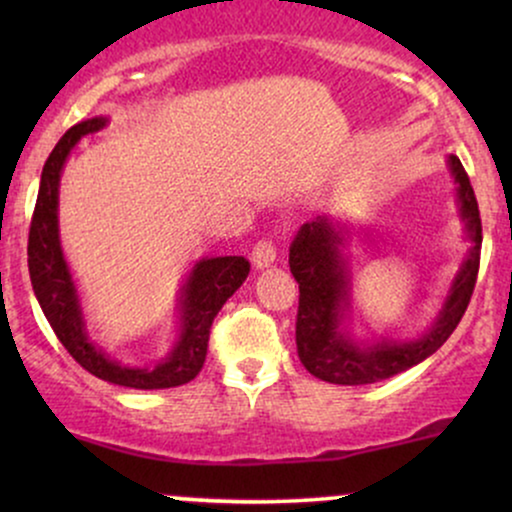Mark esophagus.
I'll return each instance as SVG.
<instances>
[{
  "label": "esophagus",
  "instance_id": "34e87169",
  "mask_svg": "<svg viewBox=\"0 0 512 512\" xmlns=\"http://www.w3.org/2000/svg\"><path fill=\"white\" fill-rule=\"evenodd\" d=\"M274 260H276V245L272 240H260V243L252 248V264H255L257 269L272 267Z\"/></svg>",
  "mask_w": 512,
  "mask_h": 512
}]
</instances>
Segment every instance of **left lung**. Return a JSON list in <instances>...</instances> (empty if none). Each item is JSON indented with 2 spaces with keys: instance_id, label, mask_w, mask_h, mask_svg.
<instances>
[{
  "instance_id": "1",
  "label": "left lung",
  "mask_w": 512,
  "mask_h": 512,
  "mask_svg": "<svg viewBox=\"0 0 512 512\" xmlns=\"http://www.w3.org/2000/svg\"><path fill=\"white\" fill-rule=\"evenodd\" d=\"M448 170L455 180L457 211L469 240L467 255L452 279L448 296L440 305L436 320L416 339L380 337L373 342L354 339L349 325L351 267L346 248L351 243V226L332 216H317L303 223L289 248V267L296 276L298 317L296 346L298 358L308 373L334 385H370L404 373L448 342L460 325L474 284H477L481 255V219L472 182L464 173L460 158L448 156Z\"/></svg>"
}]
</instances>
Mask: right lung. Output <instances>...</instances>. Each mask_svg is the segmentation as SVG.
<instances>
[{"mask_svg": "<svg viewBox=\"0 0 512 512\" xmlns=\"http://www.w3.org/2000/svg\"><path fill=\"white\" fill-rule=\"evenodd\" d=\"M108 125V117H91L64 132L40 175L38 202H35L31 233H28V272L40 308L48 317L64 349L81 368L96 378L132 390H166L190 383L207 358L211 322L223 303L236 293L250 274L245 257H202L187 274L178 293L180 330L173 349L154 366L132 368L113 361L88 337L86 317L81 310L74 276L64 260L60 243V178L69 154L86 134Z\"/></svg>", "mask_w": 512, "mask_h": 512, "instance_id": "1", "label": "right lung"}]
</instances>
